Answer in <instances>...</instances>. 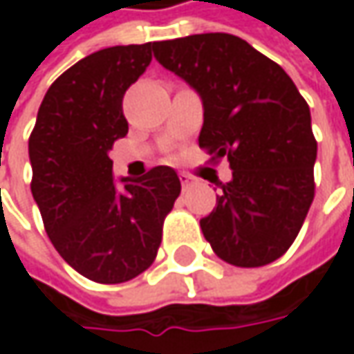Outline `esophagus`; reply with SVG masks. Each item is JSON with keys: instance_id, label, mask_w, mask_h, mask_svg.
<instances>
[{"instance_id": "obj_1", "label": "esophagus", "mask_w": 354, "mask_h": 354, "mask_svg": "<svg viewBox=\"0 0 354 354\" xmlns=\"http://www.w3.org/2000/svg\"><path fill=\"white\" fill-rule=\"evenodd\" d=\"M179 179H181L183 189H189V187H193V185L197 183V181H195V177H193V175H189V173H179Z\"/></svg>"}]
</instances>
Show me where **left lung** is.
<instances>
[{"label": "left lung", "mask_w": 354, "mask_h": 354, "mask_svg": "<svg viewBox=\"0 0 354 354\" xmlns=\"http://www.w3.org/2000/svg\"><path fill=\"white\" fill-rule=\"evenodd\" d=\"M151 48L203 100L198 145L232 169V179L218 183L216 207L201 218L203 234L228 264L278 260L315 195L317 142L304 96L279 64L234 35H189Z\"/></svg>", "instance_id": "obj_1"}]
</instances>
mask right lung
I'll list each match as a JSON object with an SVG mask.
<instances>
[{"mask_svg": "<svg viewBox=\"0 0 354 354\" xmlns=\"http://www.w3.org/2000/svg\"><path fill=\"white\" fill-rule=\"evenodd\" d=\"M151 62V43L96 50L47 90L29 159L31 193L62 260L98 283H122L153 264L163 221L181 193L175 169L114 181L110 149L128 133L126 90Z\"/></svg>", "mask_w": 354, "mask_h": 354, "instance_id": "add662e5", "label": "right lung"}]
</instances>
